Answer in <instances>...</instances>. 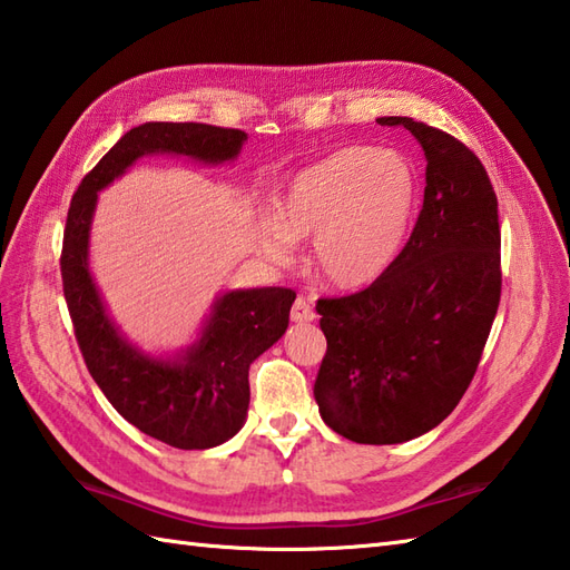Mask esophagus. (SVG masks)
Wrapping results in <instances>:
<instances>
[{"instance_id":"1","label":"esophagus","mask_w":570,"mask_h":570,"mask_svg":"<svg viewBox=\"0 0 570 570\" xmlns=\"http://www.w3.org/2000/svg\"><path fill=\"white\" fill-rule=\"evenodd\" d=\"M289 317H293V322H312L315 320V309H312V305L305 297H297L293 305V312H289Z\"/></svg>"}]
</instances>
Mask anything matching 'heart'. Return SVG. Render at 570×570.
Here are the masks:
<instances>
[{"label":"heart","mask_w":570,"mask_h":570,"mask_svg":"<svg viewBox=\"0 0 570 570\" xmlns=\"http://www.w3.org/2000/svg\"><path fill=\"white\" fill-rule=\"evenodd\" d=\"M417 174L393 149L344 147L287 179L263 246L289 263L295 240L312 238V265L336 287H364L386 275L409 238Z\"/></svg>","instance_id":"b5f03b06"}]
</instances>
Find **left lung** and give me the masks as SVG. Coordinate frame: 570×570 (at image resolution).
Here are the masks:
<instances>
[{
    "label": "left lung",
    "instance_id": "8db88e82",
    "mask_svg": "<svg viewBox=\"0 0 570 570\" xmlns=\"http://www.w3.org/2000/svg\"><path fill=\"white\" fill-rule=\"evenodd\" d=\"M379 125H403L423 147V208L386 275L317 302L327 354L315 401L334 433L396 445L433 431L468 391L502 293V236L492 181L460 139L411 118Z\"/></svg>",
    "mask_w": 570,
    "mask_h": 570
}]
</instances>
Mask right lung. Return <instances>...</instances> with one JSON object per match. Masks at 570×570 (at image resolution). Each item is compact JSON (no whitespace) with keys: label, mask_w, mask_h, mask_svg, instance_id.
<instances>
[{"label":"right lung","mask_w":570,"mask_h":570,"mask_svg":"<svg viewBox=\"0 0 570 570\" xmlns=\"http://www.w3.org/2000/svg\"><path fill=\"white\" fill-rule=\"evenodd\" d=\"M248 135L202 122H145L125 132L73 194L63 234V295L90 376L127 423L179 450L216 448L248 415V368L281 340L295 293L287 287L224 289L196 336L174 352H145L127 340L90 271L98 194L142 157L234 165Z\"/></svg>","instance_id":"right-lung-1"}]
</instances>
